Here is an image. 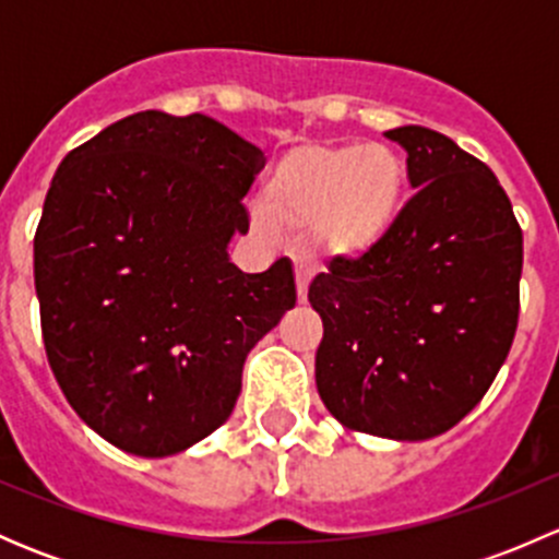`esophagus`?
<instances>
[{"instance_id":"34e87169","label":"esophagus","mask_w":559,"mask_h":559,"mask_svg":"<svg viewBox=\"0 0 559 559\" xmlns=\"http://www.w3.org/2000/svg\"><path fill=\"white\" fill-rule=\"evenodd\" d=\"M295 281H297V300H308V284H311V267L308 264H295Z\"/></svg>"}]
</instances>
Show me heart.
Here are the masks:
<instances>
[{
  "instance_id": "1",
  "label": "heart",
  "mask_w": 559,
  "mask_h": 559,
  "mask_svg": "<svg viewBox=\"0 0 559 559\" xmlns=\"http://www.w3.org/2000/svg\"><path fill=\"white\" fill-rule=\"evenodd\" d=\"M408 170L389 145L316 143L289 151L264 186L275 224L308 227L316 253L332 262L368 257L403 211Z\"/></svg>"
}]
</instances>
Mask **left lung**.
<instances>
[{"mask_svg":"<svg viewBox=\"0 0 559 559\" xmlns=\"http://www.w3.org/2000/svg\"><path fill=\"white\" fill-rule=\"evenodd\" d=\"M403 145L416 194L368 257L308 286L316 386L343 427L394 441L452 430L487 394L520 321L522 227L484 162L425 127Z\"/></svg>","mask_w":559,"mask_h":559,"instance_id":"8db88e82","label":"left lung"}]
</instances>
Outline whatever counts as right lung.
<instances>
[{
  "mask_svg": "<svg viewBox=\"0 0 559 559\" xmlns=\"http://www.w3.org/2000/svg\"><path fill=\"white\" fill-rule=\"evenodd\" d=\"M264 154L216 118L134 112L56 170L35 233L50 370L112 447L170 456L233 414L243 362L289 308V259L243 273V197Z\"/></svg>",
  "mask_w": 559,
  "mask_h": 559,
  "instance_id": "obj_1",
  "label": "right lung"
}]
</instances>
